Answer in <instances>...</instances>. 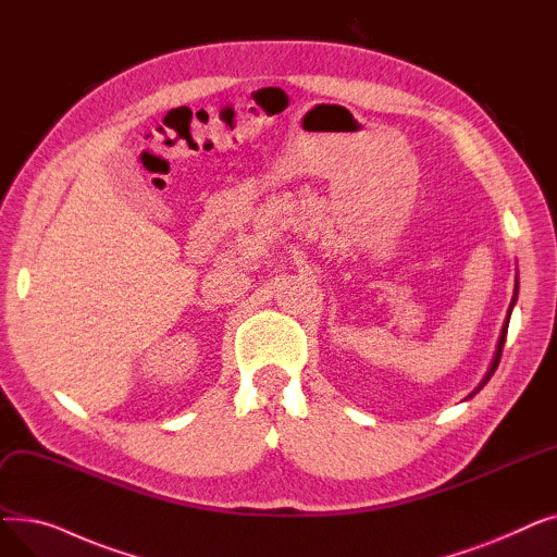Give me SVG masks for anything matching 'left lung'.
Returning a JSON list of instances; mask_svg holds the SVG:
<instances>
[{
    "label": "left lung",
    "instance_id": "8db88e82",
    "mask_svg": "<svg viewBox=\"0 0 557 557\" xmlns=\"http://www.w3.org/2000/svg\"><path fill=\"white\" fill-rule=\"evenodd\" d=\"M515 298H517V294H515ZM512 305H515V300H512ZM506 334H508V323H506V327H504V332H502V341H499V349H496V357H494V361H492V368H490V372H487V376L483 379V384L479 386V388H483L487 382H490V376L494 374V370H496V366H499V361H502V352H504V343H506Z\"/></svg>",
    "mask_w": 557,
    "mask_h": 557
}]
</instances>
